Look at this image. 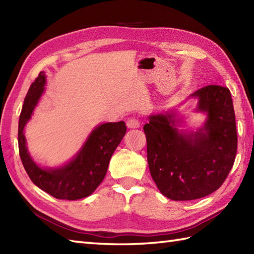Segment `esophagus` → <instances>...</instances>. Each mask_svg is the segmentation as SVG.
Instances as JSON below:
<instances>
[{"label":"esophagus","instance_id":"34e87169","mask_svg":"<svg viewBox=\"0 0 254 254\" xmlns=\"http://www.w3.org/2000/svg\"><path fill=\"white\" fill-rule=\"evenodd\" d=\"M139 126H141V124H139V121L136 118H130L127 121V127L128 128H137L139 127Z\"/></svg>","mask_w":254,"mask_h":254}]
</instances>
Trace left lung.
I'll return each mask as SVG.
<instances>
[{
	"instance_id": "obj_1",
	"label": "left lung",
	"mask_w": 254,
	"mask_h": 254,
	"mask_svg": "<svg viewBox=\"0 0 254 254\" xmlns=\"http://www.w3.org/2000/svg\"><path fill=\"white\" fill-rule=\"evenodd\" d=\"M195 111L206 113L196 131L179 130L175 110L148 117L144 126L150 175L159 191L174 201L209 195L223 185L235 163L237 130L228 88L208 85L191 95Z\"/></svg>"
}]
</instances>
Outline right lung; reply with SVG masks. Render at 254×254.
I'll use <instances>...</instances> for the list:
<instances>
[{
    "label": "right lung",
    "mask_w": 254,
    "mask_h": 254,
    "mask_svg": "<svg viewBox=\"0 0 254 254\" xmlns=\"http://www.w3.org/2000/svg\"><path fill=\"white\" fill-rule=\"evenodd\" d=\"M46 74L40 72L27 93L18 122V148L30 180L59 199H79L90 195L104 180L111 156L127 133L123 121L97 126L78 153L60 167L44 168L36 164L27 148L24 128L45 93Z\"/></svg>",
    "instance_id": "right-lung-1"
}]
</instances>
